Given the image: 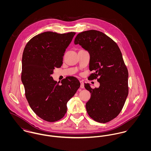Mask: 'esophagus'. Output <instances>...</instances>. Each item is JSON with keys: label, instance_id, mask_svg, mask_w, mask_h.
Here are the masks:
<instances>
[{"label": "esophagus", "instance_id": "esophagus-1", "mask_svg": "<svg viewBox=\"0 0 151 151\" xmlns=\"http://www.w3.org/2000/svg\"><path fill=\"white\" fill-rule=\"evenodd\" d=\"M80 88H84V82L83 81H80Z\"/></svg>", "mask_w": 151, "mask_h": 151}]
</instances>
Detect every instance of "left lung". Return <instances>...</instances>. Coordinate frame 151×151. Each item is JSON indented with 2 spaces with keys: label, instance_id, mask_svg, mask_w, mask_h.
Segmentation results:
<instances>
[{
  "label": "left lung",
  "instance_id": "left-lung-1",
  "mask_svg": "<svg viewBox=\"0 0 151 151\" xmlns=\"http://www.w3.org/2000/svg\"><path fill=\"white\" fill-rule=\"evenodd\" d=\"M90 55L89 70L95 71L89 78H97L99 88L84 84L91 93L86 111L95 121L107 123L116 117L124 105L129 93V73L122 52L113 40L96 30L79 33L74 40Z\"/></svg>",
  "mask_w": 151,
  "mask_h": 151
}]
</instances>
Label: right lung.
<instances>
[{"instance_id": "right-lung-1", "label": "right lung", "mask_w": 151, "mask_h": 151, "mask_svg": "<svg viewBox=\"0 0 151 151\" xmlns=\"http://www.w3.org/2000/svg\"><path fill=\"white\" fill-rule=\"evenodd\" d=\"M75 34L44 32L31 39L23 51L22 81L25 97L34 113L49 122L63 117L67 102L80 86L74 77H67L60 85L52 77L55 68L63 64L65 49Z\"/></svg>"}]
</instances>
